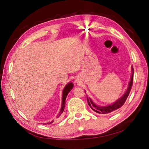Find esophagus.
Segmentation results:
<instances>
[{
    "label": "esophagus",
    "mask_w": 149,
    "mask_h": 149,
    "mask_svg": "<svg viewBox=\"0 0 149 149\" xmlns=\"http://www.w3.org/2000/svg\"><path fill=\"white\" fill-rule=\"evenodd\" d=\"M75 81H76V82H78V79H76V80L75 79Z\"/></svg>",
    "instance_id": "obj_1"
}]
</instances>
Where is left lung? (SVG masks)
<instances>
[{"label":"left lung","mask_w":149,"mask_h":149,"mask_svg":"<svg viewBox=\"0 0 149 149\" xmlns=\"http://www.w3.org/2000/svg\"><path fill=\"white\" fill-rule=\"evenodd\" d=\"M133 76H134V68H133V66H132V74H131V77H130V80L128 84V87L123 95L120 98H119L116 101L111 104L101 106L97 105L96 104H95L93 101V100L91 98L87 96L88 104L89 106V107H91L94 112H97L98 114H109L112 112L116 111L117 109H118L119 108H120V107L123 106L126 100H127V98L130 93V90H131V87L133 83Z\"/></svg>","instance_id":"1"}]
</instances>
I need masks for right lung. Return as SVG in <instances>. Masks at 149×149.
<instances>
[{
  "label": "right lung",
  "instance_id": "right-lung-1",
  "mask_svg": "<svg viewBox=\"0 0 149 149\" xmlns=\"http://www.w3.org/2000/svg\"><path fill=\"white\" fill-rule=\"evenodd\" d=\"M73 83H71V82H70L68 83L66 86L64 88L63 90V93H62V104H61V109H60V111L59 112V113H58V114L56 116V118H60V116L61 115V114L64 111V109H65V100L66 99V96L68 94V93L70 92L71 90L73 89ZM54 120H52L51 122H49V123H47V124H50L52 123H53V122ZM46 123H45L43 124H45Z\"/></svg>",
  "mask_w": 149,
  "mask_h": 149
}]
</instances>
